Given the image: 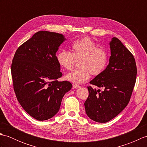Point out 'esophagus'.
<instances>
[{
    "label": "esophagus",
    "instance_id": "esophagus-1",
    "mask_svg": "<svg viewBox=\"0 0 147 147\" xmlns=\"http://www.w3.org/2000/svg\"><path fill=\"white\" fill-rule=\"evenodd\" d=\"M73 86L74 88H80V86L78 85H76V84H74V85H73Z\"/></svg>",
    "mask_w": 147,
    "mask_h": 147
}]
</instances>
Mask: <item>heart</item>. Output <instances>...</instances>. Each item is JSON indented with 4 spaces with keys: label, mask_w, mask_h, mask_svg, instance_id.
Segmentation results:
<instances>
[{
    "label": "heart",
    "mask_w": 147,
    "mask_h": 147,
    "mask_svg": "<svg viewBox=\"0 0 147 147\" xmlns=\"http://www.w3.org/2000/svg\"><path fill=\"white\" fill-rule=\"evenodd\" d=\"M56 59L61 67L66 70L72 69L75 60H80V68L68 73L65 79L81 84L89 79L90 73L97 76L104 71L108 62V54L105 49L97 47L94 42L86 37L72 43L71 52L64 50L59 51Z\"/></svg>",
    "instance_id": "b5f03b06"
}]
</instances>
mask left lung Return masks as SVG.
<instances>
[{
	"instance_id": "1",
	"label": "left lung",
	"mask_w": 147,
	"mask_h": 147,
	"mask_svg": "<svg viewBox=\"0 0 147 147\" xmlns=\"http://www.w3.org/2000/svg\"><path fill=\"white\" fill-rule=\"evenodd\" d=\"M109 45V64L90 82L104 90L100 92L88 86L89 95L84 104L87 115L100 123L116 117L128 104L137 74L135 59L123 43L114 37Z\"/></svg>"
}]
</instances>
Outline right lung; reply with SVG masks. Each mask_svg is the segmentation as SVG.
<instances>
[{
	"label": "right lung",
	"instance_id": "right-lung-1",
	"mask_svg": "<svg viewBox=\"0 0 147 147\" xmlns=\"http://www.w3.org/2000/svg\"><path fill=\"white\" fill-rule=\"evenodd\" d=\"M66 40L62 34L39 31L16 51L11 65L14 90L24 111L38 121L57 113L62 98L72 88L62 76L55 54Z\"/></svg>",
	"mask_w": 147,
	"mask_h": 147
}]
</instances>
